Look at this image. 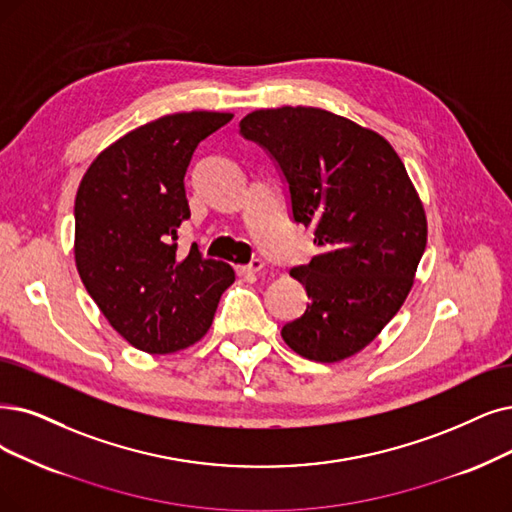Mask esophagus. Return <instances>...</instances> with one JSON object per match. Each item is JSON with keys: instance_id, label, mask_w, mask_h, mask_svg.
I'll use <instances>...</instances> for the list:
<instances>
[{"instance_id": "1", "label": "esophagus", "mask_w": 512, "mask_h": 512, "mask_svg": "<svg viewBox=\"0 0 512 512\" xmlns=\"http://www.w3.org/2000/svg\"><path fill=\"white\" fill-rule=\"evenodd\" d=\"M262 269H264V262L260 258H254L250 264H243V267H237V273L243 275V277H248V275L260 273Z\"/></svg>"}]
</instances>
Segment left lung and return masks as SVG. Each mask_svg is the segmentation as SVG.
<instances>
[{
  "label": "left lung",
  "mask_w": 512,
  "mask_h": 512,
  "mask_svg": "<svg viewBox=\"0 0 512 512\" xmlns=\"http://www.w3.org/2000/svg\"><path fill=\"white\" fill-rule=\"evenodd\" d=\"M277 163L294 222L321 254L294 267L309 304L281 336L298 355L334 363L359 353L414 285L426 248L422 201L388 142L315 107L260 109L239 121Z\"/></svg>",
  "instance_id": "left-lung-1"
}]
</instances>
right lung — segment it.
I'll list each match as a JSON object with an SVG mask.
<instances>
[{"mask_svg": "<svg viewBox=\"0 0 512 512\" xmlns=\"http://www.w3.org/2000/svg\"><path fill=\"white\" fill-rule=\"evenodd\" d=\"M231 119L214 111L159 117L113 142L81 178L77 271L113 330L138 351L166 355L201 340L235 281L227 262L203 258L195 243L182 256L176 243L191 218V157Z\"/></svg>", "mask_w": 512, "mask_h": 512, "instance_id": "obj_1", "label": "right lung"}]
</instances>
